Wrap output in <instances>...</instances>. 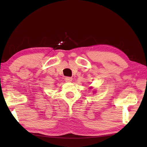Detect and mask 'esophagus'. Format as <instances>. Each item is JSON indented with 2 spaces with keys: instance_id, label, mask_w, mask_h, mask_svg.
Masks as SVG:
<instances>
[{
  "instance_id": "esophagus-1",
  "label": "esophagus",
  "mask_w": 147,
  "mask_h": 147,
  "mask_svg": "<svg viewBox=\"0 0 147 147\" xmlns=\"http://www.w3.org/2000/svg\"><path fill=\"white\" fill-rule=\"evenodd\" d=\"M65 81L67 82H71L73 80V78H72L71 77H68L67 76V77H66L65 79Z\"/></svg>"
}]
</instances>
